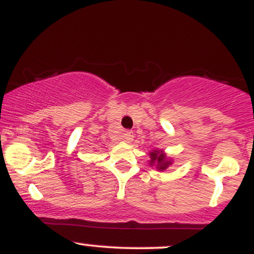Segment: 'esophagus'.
Listing matches in <instances>:
<instances>
[{"instance_id":"esophagus-1","label":"esophagus","mask_w":254,"mask_h":254,"mask_svg":"<svg viewBox=\"0 0 254 254\" xmlns=\"http://www.w3.org/2000/svg\"><path fill=\"white\" fill-rule=\"evenodd\" d=\"M122 138H123L124 142H127V143H129V142L132 141L133 138L132 131H124L123 135H122Z\"/></svg>"}]
</instances>
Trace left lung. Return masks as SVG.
<instances>
[{
    "label": "left lung",
    "instance_id": "8db88e82",
    "mask_svg": "<svg viewBox=\"0 0 254 254\" xmlns=\"http://www.w3.org/2000/svg\"><path fill=\"white\" fill-rule=\"evenodd\" d=\"M150 159H151L150 165L156 164L157 170L164 171L171 165V162L166 160L165 154H162V151H160V150H155V151H153V153H150Z\"/></svg>",
    "mask_w": 254,
    "mask_h": 254
}]
</instances>
